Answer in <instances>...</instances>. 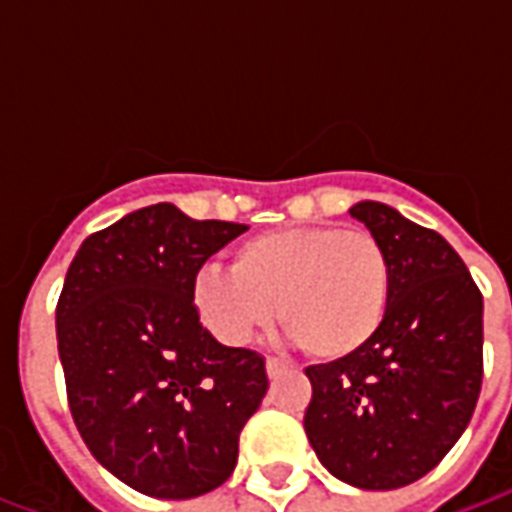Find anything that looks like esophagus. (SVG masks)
I'll list each match as a JSON object with an SVG mask.
<instances>
[{"instance_id": "esophagus-1", "label": "esophagus", "mask_w": 512, "mask_h": 512, "mask_svg": "<svg viewBox=\"0 0 512 512\" xmlns=\"http://www.w3.org/2000/svg\"><path fill=\"white\" fill-rule=\"evenodd\" d=\"M290 362L288 359H282V356H268L266 359V370H268V376L271 378H277L279 373H285V370H290Z\"/></svg>"}]
</instances>
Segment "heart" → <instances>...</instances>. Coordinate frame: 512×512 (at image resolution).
<instances>
[{
	"label": "heart",
	"mask_w": 512,
	"mask_h": 512,
	"mask_svg": "<svg viewBox=\"0 0 512 512\" xmlns=\"http://www.w3.org/2000/svg\"><path fill=\"white\" fill-rule=\"evenodd\" d=\"M395 266L367 230L285 227L249 238L233 268L205 266L194 279V310L224 345H246L279 321L318 359L362 351L384 326Z\"/></svg>",
	"instance_id": "1"
}]
</instances>
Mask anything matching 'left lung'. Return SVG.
<instances>
[{"mask_svg": "<svg viewBox=\"0 0 512 512\" xmlns=\"http://www.w3.org/2000/svg\"><path fill=\"white\" fill-rule=\"evenodd\" d=\"M351 216L386 246L395 293L362 351L307 367L304 430L337 480L392 491L439 466L472 419L483 386V293L436 230L373 200L356 202Z\"/></svg>", "mask_w": 512, "mask_h": 512, "instance_id": "left-lung-1", "label": "left lung"}]
</instances>
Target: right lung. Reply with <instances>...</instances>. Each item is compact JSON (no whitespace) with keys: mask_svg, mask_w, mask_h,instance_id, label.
Returning <instances> with one entry per match:
<instances>
[{"mask_svg":"<svg viewBox=\"0 0 512 512\" xmlns=\"http://www.w3.org/2000/svg\"><path fill=\"white\" fill-rule=\"evenodd\" d=\"M244 230L158 202L90 235L65 274L57 345L73 422L139 494L219 488L266 397V359L216 343L191 296L202 263Z\"/></svg>","mask_w":512,"mask_h":512,"instance_id":"add662e5","label":"right lung"}]
</instances>
